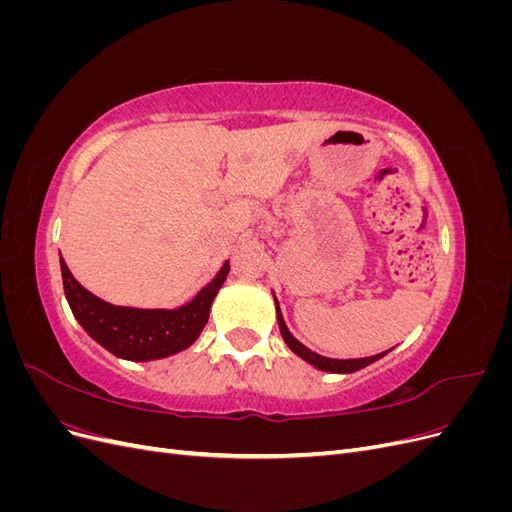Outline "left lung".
<instances>
[{
  "label": "left lung",
  "instance_id": "obj_1",
  "mask_svg": "<svg viewBox=\"0 0 512 512\" xmlns=\"http://www.w3.org/2000/svg\"><path fill=\"white\" fill-rule=\"evenodd\" d=\"M273 301H275L277 324H280V333H282V337H284L286 346H288L294 354L301 356V359H303L305 363H309V365L320 369V371H327V374H354V371H359V369H363V367H367V365H371V363H376L378 359H382V356H386V354L391 352V350H386V352H380V354H374V356H365V359H329V356H322V354H318V352H314V350H309L307 346H303V344L299 342V339L288 331L286 322H284V316H282L280 303H277V299H275V292H273Z\"/></svg>",
  "mask_w": 512,
  "mask_h": 512
}]
</instances>
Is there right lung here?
I'll return each mask as SVG.
<instances>
[{
    "instance_id": "add662e5",
    "label": "right lung",
    "mask_w": 512,
    "mask_h": 512,
    "mask_svg": "<svg viewBox=\"0 0 512 512\" xmlns=\"http://www.w3.org/2000/svg\"><path fill=\"white\" fill-rule=\"evenodd\" d=\"M61 280L74 318L91 339L126 361H158L190 348L203 333L215 294L230 271L228 260L196 297L175 309H141L106 303L74 280L59 254Z\"/></svg>"
}]
</instances>
